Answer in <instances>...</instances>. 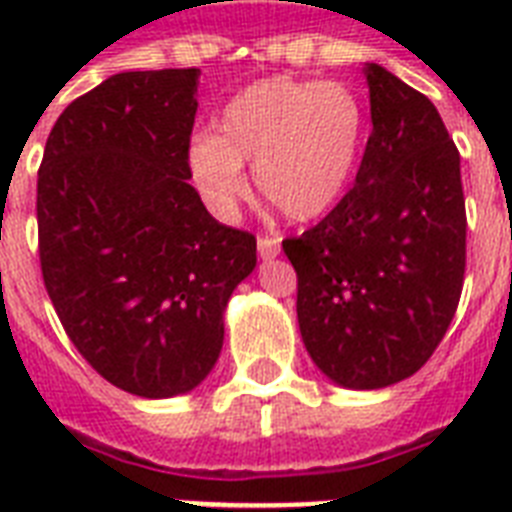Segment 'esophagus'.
<instances>
[{
    "label": "esophagus",
    "mask_w": 512,
    "mask_h": 512,
    "mask_svg": "<svg viewBox=\"0 0 512 512\" xmlns=\"http://www.w3.org/2000/svg\"><path fill=\"white\" fill-rule=\"evenodd\" d=\"M257 252L263 260H273L281 252V239L279 236H260L257 239Z\"/></svg>",
    "instance_id": "obj_1"
}]
</instances>
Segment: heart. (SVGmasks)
Listing matches in <instances>:
<instances>
[{"label":"heart","instance_id":"1","mask_svg":"<svg viewBox=\"0 0 512 512\" xmlns=\"http://www.w3.org/2000/svg\"><path fill=\"white\" fill-rule=\"evenodd\" d=\"M220 135L199 132L188 146L191 175L220 217H233L257 188L289 220H313L335 207L356 175L366 111L340 82L273 76L249 84L220 114Z\"/></svg>","mask_w":512,"mask_h":512}]
</instances>
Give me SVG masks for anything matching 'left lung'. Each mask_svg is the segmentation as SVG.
Here are the masks:
<instances>
[{
	"label": "left lung",
	"mask_w": 512,
	"mask_h": 512,
	"mask_svg": "<svg viewBox=\"0 0 512 512\" xmlns=\"http://www.w3.org/2000/svg\"><path fill=\"white\" fill-rule=\"evenodd\" d=\"M372 135L356 185L284 239L313 364L350 390L412 377L452 324L465 281L460 151L436 106L366 63Z\"/></svg>",
	"instance_id": "left-lung-1"
}]
</instances>
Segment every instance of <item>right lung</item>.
Returning a JSON list of instances; mask_svg holds the SVG:
<instances>
[{
    "mask_svg": "<svg viewBox=\"0 0 512 512\" xmlns=\"http://www.w3.org/2000/svg\"><path fill=\"white\" fill-rule=\"evenodd\" d=\"M199 68L108 76L58 116L36 180L39 263L84 361L132 396L188 393L255 271L252 233L217 223L188 167Z\"/></svg>",
    "mask_w": 512,
    "mask_h": 512,
    "instance_id": "add662e5",
    "label": "right lung"
}]
</instances>
